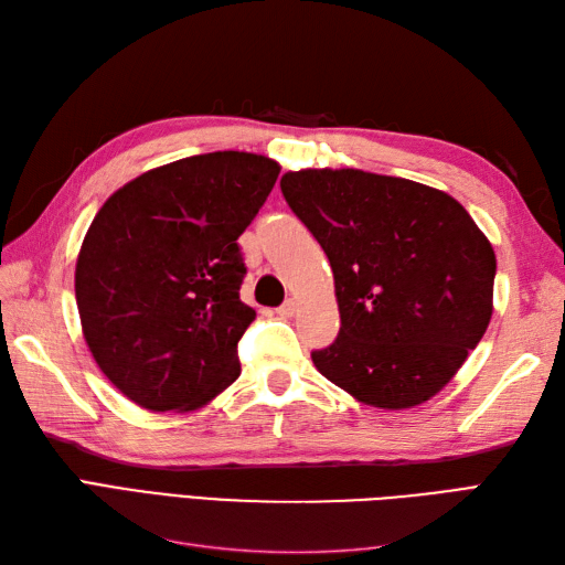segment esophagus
<instances>
[{
  "label": "esophagus",
  "instance_id": "obj_1",
  "mask_svg": "<svg viewBox=\"0 0 565 565\" xmlns=\"http://www.w3.org/2000/svg\"><path fill=\"white\" fill-rule=\"evenodd\" d=\"M280 318H292L295 313H297V303L292 301V299H287L282 306H280V309L276 311Z\"/></svg>",
  "mask_w": 565,
  "mask_h": 565
}]
</instances>
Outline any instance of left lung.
Returning <instances> with one entry per match:
<instances>
[{
  "label": "left lung",
  "mask_w": 565,
  "mask_h": 565,
  "mask_svg": "<svg viewBox=\"0 0 565 565\" xmlns=\"http://www.w3.org/2000/svg\"><path fill=\"white\" fill-rule=\"evenodd\" d=\"M280 191L328 254L341 328L311 353L365 405L413 407L446 386L492 316L494 252L436 188L361 169L287 172Z\"/></svg>",
  "instance_id": "8db88e82"
}]
</instances>
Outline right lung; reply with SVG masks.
I'll return each instance as SVG.
<instances>
[{
  "instance_id": "right-lung-1",
  "label": "right lung",
  "mask_w": 565,
  "mask_h": 565,
  "mask_svg": "<svg viewBox=\"0 0 565 565\" xmlns=\"http://www.w3.org/2000/svg\"><path fill=\"white\" fill-rule=\"evenodd\" d=\"M278 162L237 150L152 169L108 198L84 237L75 297L106 377L156 413L195 409L241 374L254 320L237 237L259 214Z\"/></svg>"
}]
</instances>
